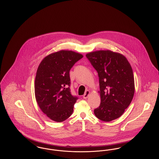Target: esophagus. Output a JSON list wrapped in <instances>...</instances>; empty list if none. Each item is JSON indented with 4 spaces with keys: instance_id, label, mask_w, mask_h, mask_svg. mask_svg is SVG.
<instances>
[{
    "instance_id": "obj_1",
    "label": "esophagus",
    "mask_w": 159,
    "mask_h": 159,
    "mask_svg": "<svg viewBox=\"0 0 159 159\" xmlns=\"http://www.w3.org/2000/svg\"><path fill=\"white\" fill-rule=\"evenodd\" d=\"M90 94V91H86L85 92V93H84V94L83 95V98L84 99H86L88 97V96H89V95Z\"/></svg>"
}]
</instances>
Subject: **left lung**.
Masks as SVG:
<instances>
[{"label": "left lung", "mask_w": 159, "mask_h": 159, "mask_svg": "<svg viewBox=\"0 0 159 159\" xmlns=\"http://www.w3.org/2000/svg\"><path fill=\"white\" fill-rule=\"evenodd\" d=\"M98 73L101 104L94 110L101 120L110 121L120 117L134 95V77L127 59L120 53L99 51L86 55Z\"/></svg>", "instance_id": "left-lung-1"}]
</instances>
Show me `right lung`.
I'll return each mask as SVG.
<instances>
[{"mask_svg": "<svg viewBox=\"0 0 159 159\" xmlns=\"http://www.w3.org/2000/svg\"><path fill=\"white\" fill-rule=\"evenodd\" d=\"M83 55L71 51L51 53L37 70L34 91L38 105L51 120L61 122L73 112L78 97L71 94L70 70Z\"/></svg>", "mask_w": 159, "mask_h": 159, "instance_id": "obj_1", "label": "right lung"}]
</instances>
